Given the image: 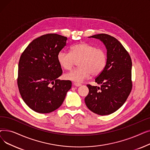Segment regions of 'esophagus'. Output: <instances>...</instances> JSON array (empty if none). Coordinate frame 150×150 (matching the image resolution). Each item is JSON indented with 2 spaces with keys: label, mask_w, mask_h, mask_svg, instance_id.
I'll list each match as a JSON object with an SVG mask.
<instances>
[{
  "label": "esophagus",
  "mask_w": 150,
  "mask_h": 150,
  "mask_svg": "<svg viewBox=\"0 0 150 150\" xmlns=\"http://www.w3.org/2000/svg\"><path fill=\"white\" fill-rule=\"evenodd\" d=\"M74 86H77V87H79V86H81V84H80V83H74Z\"/></svg>",
  "instance_id": "34e87169"
}]
</instances>
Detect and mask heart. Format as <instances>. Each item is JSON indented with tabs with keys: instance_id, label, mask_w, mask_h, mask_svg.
<instances>
[{
	"instance_id": "1",
	"label": "heart",
	"mask_w": 150,
	"mask_h": 150,
	"mask_svg": "<svg viewBox=\"0 0 150 150\" xmlns=\"http://www.w3.org/2000/svg\"><path fill=\"white\" fill-rule=\"evenodd\" d=\"M57 60L59 66L67 70L72 69L76 61H79L80 67L66 74L64 77L67 80L81 83L91 74L95 76L103 72L106 67L107 56L103 49L82 42L71 47L70 53L59 52Z\"/></svg>"
}]
</instances>
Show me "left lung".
Instances as JSON below:
<instances>
[{
  "label": "left lung",
  "instance_id": "obj_1",
  "mask_svg": "<svg viewBox=\"0 0 150 150\" xmlns=\"http://www.w3.org/2000/svg\"><path fill=\"white\" fill-rule=\"evenodd\" d=\"M89 38L103 42L107 50V61L105 69L95 80L100 87L87 85L89 93L84 99L85 103L94 113L109 115L125 103L131 91V59L114 37L102 33Z\"/></svg>",
  "mask_w": 150,
  "mask_h": 150
}]
</instances>
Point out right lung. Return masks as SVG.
I'll return each mask as SVG.
<instances>
[{
  "mask_svg": "<svg viewBox=\"0 0 150 150\" xmlns=\"http://www.w3.org/2000/svg\"><path fill=\"white\" fill-rule=\"evenodd\" d=\"M67 39L58 34L44 35L34 39L21 54L19 91L26 105L36 112L50 113L57 109L72 86L70 81L58 79L62 70L57 55Z\"/></svg>",
  "mask_w": 150,
  "mask_h": 150,
  "instance_id": "right-lung-1",
  "label": "right lung"
}]
</instances>
